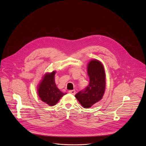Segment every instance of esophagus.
Returning <instances> with one entry per match:
<instances>
[{"label":"esophagus","instance_id":"1","mask_svg":"<svg viewBox=\"0 0 146 146\" xmlns=\"http://www.w3.org/2000/svg\"><path fill=\"white\" fill-rule=\"evenodd\" d=\"M69 93H70V94H72V95H75V94H76V91H75V90H70V91H69Z\"/></svg>","mask_w":146,"mask_h":146}]
</instances>
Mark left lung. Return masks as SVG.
<instances>
[{
  "mask_svg": "<svg viewBox=\"0 0 146 146\" xmlns=\"http://www.w3.org/2000/svg\"><path fill=\"white\" fill-rule=\"evenodd\" d=\"M87 73L90 78L89 85L85 90L75 95L82 107L86 109L90 108L102 99L106 84L105 68L100 60L94 59L88 62Z\"/></svg>",
  "mask_w": 146,
  "mask_h": 146,
  "instance_id": "8db88e82",
  "label": "left lung"
}]
</instances>
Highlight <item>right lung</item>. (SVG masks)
Wrapping results in <instances>:
<instances>
[{"label": "right lung", "mask_w": 146, "mask_h": 146, "mask_svg": "<svg viewBox=\"0 0 146 146\" xmlns=\"http://www.w3.org/2000/svg\"><path fill=\"white\" fill-rule=\"evenodd\" d=\"M56 71L46 73L37 87L40 99L50 106L55 105L60 99L66 94L61 92L56 87L55 81Z\"/></svg>", "instance_id": "obj_1"}]
</instances>
